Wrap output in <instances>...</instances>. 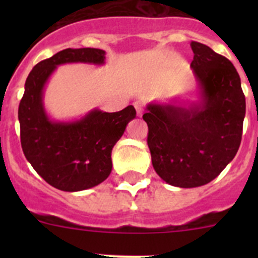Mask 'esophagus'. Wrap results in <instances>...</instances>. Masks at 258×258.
<instances>
[{"mask_svg": "<svg viewBox=\"0 0 258 258\" xmlns=\"http://www.w3.org/2000/svg\"><path fill=\"white\" fill-rule=\"evenodd\" d=\"M134 106L135 108H136L137 114H139V116H142V113H144V102H142L141 100H137L134 102Z\"/></svg>", "mask_w": 258, "mask_h": 258, "instance_id": "obj_1", "label": "esophagus"}]
</instances>
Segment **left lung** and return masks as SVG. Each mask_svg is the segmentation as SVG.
<instances>
[{
  "mask_svg": "<svg viewBox=\"0 0 258 258\" xmlns=\"http://www.w3.org/2000/svg\"><path fill=\"white\" fill-rule=\"evenodd\" d=\"M191 48L201 101L188 108L150 103L142 116L153 168L163 181L182 188L209 183L233 160L246 113L232 62L204 43L192 41Z\"/></svg>",
  "mask_w": 258,
  "mask_h": 258,
  "instance_id": "1",
  "label": "left lung"
}]
</instances>
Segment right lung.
<instances>
[{
  "label": "right lung",
  "mask_w": 258,
  "mask_h": 258,
  "mask_svg": "<svg viewBox=\"0 0 258 258\" xmlns=\"http://www.w3.org/2000/svg\"><path fill=\"white\" fill-rule=\"evenodd\" d=\"M105 58L100 48L62 49L38 62L26 80L18 106L22 151L36 172L61 191H83L108 177L113 146L136 110L134 106L111 113L93 110L77 121L54 122L43 107V88L58 64H103Z\"/></svg>",
  "instance_id": "obj_1"
}]
</instances>
